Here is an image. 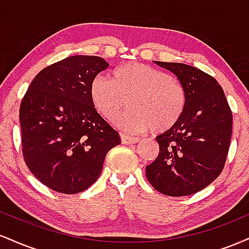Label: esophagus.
<instances>
[{
  "label": "esophagus",
  "instance_id": "34e87169",
  "mask_svg": "<svg viewBox=\"0 0 249 249\" xmlns=\"http://www.w3.org/2000/svg\"><path fill=\"white\" fill-rule=\"evenodd\" d=\"M121 139L124 144H136V142H138V138L127 136V134H124V133H121Z\"/></svg>",
  "mask_w": 249,
  "mask_h": 249
}]
</instances>
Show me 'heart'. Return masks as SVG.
Listing matches in <instances>:
<instances>
[{"instance_id": "obj_1", "label": "heart", "mask_w": 249, "mask_h": 249, "mask_svg": "<svg viewBox=\"0 0 249 249\" xmlns=\"http://www.w3.org/2000/svg\"><path fill=\"white\" fill-rule=\"evenodd\" d=\"M131 95L130 110L116 117L115 125L128 133L157 132L171 128L179 121L186 104L182 84L164 71L142 63L116 68L112 78L97 75L90 84V99L103 118L111 121L121 110L123 96Z\"/></svg>"}]
</instances>
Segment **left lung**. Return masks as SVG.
I'll use <instances>...</instances> for the list:
<instances>
[{
    "label": "left lung",
    "mask_w": 249,
    "mask_h": 249,
    "mask_svg": "<svg viewBox=\"0 0 249 249\" xmlns=\"http://www.w3.org/2000/svg\"><path fill=\"white\" fill-rule=\"evenodd\" d=\"M154 63L178 77L186 104L179 121L157 136L159 154L146 166V177L165 196H190L221 173L232 137V111L212 76L184 63Z\"/></svg>",
    "instance_id": "8db88e82"
}]
</instances>
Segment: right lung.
Instances as JSON below:
<instances>
[{
	"mask_svg": "<svg viewBox=\"0 0 249 249\" xmlns=\"http://www.w3.org/2000/svg\"><path fill=\"white\" fill-rule=\"evenodd\" d=\"M108 63L76 55L37 73L19 107L22 152L30 172L56 192L76 194L101 176L121 137L99 116L90 84Z\"/></svg>",
	"mask_w": 249,
	"mask_h": 249,
	"instance_id": "add662e5",
	"label": "right lung"
}]
</instances>
